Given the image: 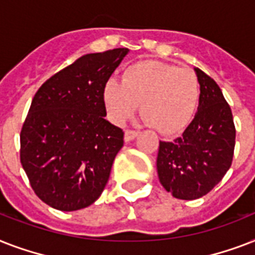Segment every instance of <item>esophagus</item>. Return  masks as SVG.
<instances>
[{"instance_id":"1","label":"esophagus","mask_w":255,"mask_h":255,"mask_svg":"<svg viewBox=\"0 0 255 255\" xmlns=\"http://www.w3.org/2000/svg\"><path fill=\"white\" fill-rule=\"evenodd\" d=\"M137 133L139 132L137 131H132V129H127V131L124 132V140L126 141H131V140H133L137 136Z\"/></svg>"}]
</instances>
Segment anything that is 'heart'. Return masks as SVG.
<instances>
[{
    "mask_svg": "<svg viewBox=\"0 0 255 255\" xmlns=\"http://www.w3.org/2000/svg\"><path fill=\"white\" fill-rule=\"evenodd\" d=\"M200 100L197 75L189 69L157 61H141L126 69L122 82L110 78L103 102L110 119L123 124L141 104V115L165 135L184 131Z\"/></svg>",
    "mask_w": 255,
    "mask_h": 255,
    "instance_id": "b5f03b06",
    "label": "heart"
}]
</instances>
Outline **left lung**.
<instances>
[{
  "label": "left lung",
  "mask_w": 255,
  "mask_h": 255,
  "mask_svg": "<svg viewBox=\"0 0 255 255\" xmlns=\"http://www.w3.org/2000/svg\"><path fill=\"white\" fill-rule=\"evenodd\" d=\"M200 83L192 123L173 141H160L156 160L164 189L180 200H196L221 181L233 160L236 127L229 104L216 82L194 67Z\"/></svg>",
  "instance_id": "1"
}]
</instances>
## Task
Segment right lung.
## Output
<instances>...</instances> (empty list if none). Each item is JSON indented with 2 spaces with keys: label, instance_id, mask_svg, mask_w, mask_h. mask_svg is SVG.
Masks as SVG:
<instances>
[{
  "label": "right lung",
  "instance_id": "obj_1",
  "mask_svg": "<svg viewBox=\"0 0 255 255\" xmlns=\"http://www.w3.org/2000/svg\"><path fill=\"white\" fill-rule=\"evenodd\" d=\"M114 49L83 55L34 95L21 131V164L38 197L73 212L99 198L124 132L104 119L103 87L127 55Z\"/></svg>",
  "mask_w": 255,
  "mask_h": 255
}]
</instances>
